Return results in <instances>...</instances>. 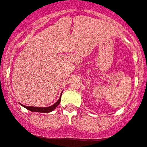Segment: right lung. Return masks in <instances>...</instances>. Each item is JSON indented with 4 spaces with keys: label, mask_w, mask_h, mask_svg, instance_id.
<instances>
[{
    "label": "right lung",
    "mask_w": 147,
    "mask_h": 147,
    "mask_svg": "<svg viewBox=\"0 0 147 147\" xmlns=\"http://www.w3.org/2000/svg\"><path fill=\"white\" fill-rule=\"evenodd\" d=\"M61 94H61V96L59 98V100H57V102L55 103L53 105L50 107H28V106H25L23 104H21L22 106L25 107L26 109H28L30 111H32V112H38V113H50L52 112L53 110L56 108L57 106L59 105V103L61 101Z\"/></svg>",
    "instance_id": "obj_1"
}]
</instances>
